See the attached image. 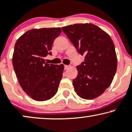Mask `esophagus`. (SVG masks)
I'll return each instance as SVG.
<instances>
[{"instance_id":"1","label":"esophagus","mask_w":132,"mask_h":132,"mask_svg":"<svg viewBox=\"0 0 132 132\" xmlns=\"http://www.w3.org/2000/svg\"><path fill=\"white\" fill-rule=\"evenodd\" d=\"M69 68V66H68V65H64V69L65 70L68 69Z\"/></svg>"}]
</instances>
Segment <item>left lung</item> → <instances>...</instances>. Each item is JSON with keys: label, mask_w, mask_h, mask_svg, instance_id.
Segmentation results:
<instances>
[{"label": "left lung", "mask_w": 132, "mask_h": 132, "mask_svg": "<svg viewBox=\"0 0 132 132\" xmlns=\"http://www.w3.org/2000/svg\"><path fill=\"white\" fill-rule=\"evenodd\" d=\"M62 30L84 61L77 66L78 75L73 86L81 98L92 100L101 95L111 84L117 68L115 46L108 33L92 23H76Z\"/></svg>", "instance_id": "obj_1"}]
</instances>
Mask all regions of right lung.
I'll return each mask as SVG.
<instances>
[{
  "mask_svg": "<svg viewBox=\"0 0 132 132\" xmlns=\"http://www.w3.org/2000/svg\"><path fill=\"white\" fill-rule=\"evenodd\" d=\"M60 28L32 29L21 36L14 46L13 64L24 92L38 101L48 100L57 92L64 65L49 64L44 58L51 54Z\"/></svg>",
  "mask_w": 132,
  "mask_h": 132,
  "instance_id": "right-lung-1",
  "label": "right lung"
}]
</instances>
